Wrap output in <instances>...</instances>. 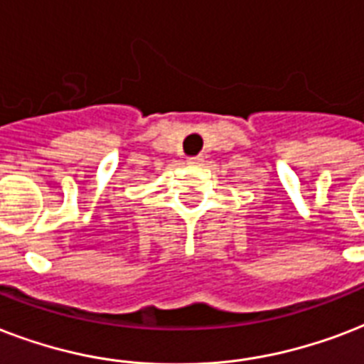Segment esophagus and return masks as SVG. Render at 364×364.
<instances>
[{
  "instance_id": "34e87169",
  "label": "esophagus",
  "mask_w": 364,
  "mask_h": 364,
  "mask_svg": "<svg viewBox=\"0 0 364 364\" xmlns=\"http://www.w3.org/2000/svg\"><path fill=\"white\" fill-rule=\"evenodd\" d=\"M188 161H190V163H203V161H205V156H196V157H190V159H188Z\"/></svg>"
}]
</instances>
